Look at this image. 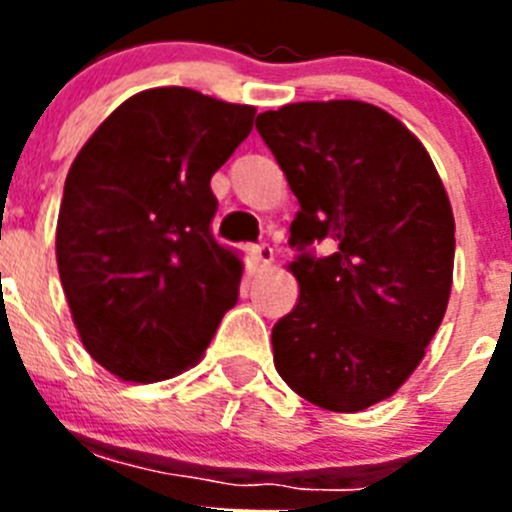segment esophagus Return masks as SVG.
Here are the masks:
<instances>
[{
  "mask_svg": "<svg viewBox=\"0 0 512 512\" xmlns=\"http://www.w3.org/2000/svg\"><path fill=\"white\" fill-rule=\"evenodd\" d=\"M253 261H256V266H269L271 261H274V248H271L269 243L256 246L253 248Z\"/></svg>",
  "mask_w": 512,
  "mask_h": 512,
  "instance_id": "34e87169",
  "label": "esophagus"
}]
</instances>
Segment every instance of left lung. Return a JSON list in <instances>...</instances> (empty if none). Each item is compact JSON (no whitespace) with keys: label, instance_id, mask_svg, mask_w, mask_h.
<instances>
[{"label":"left lung","instance_id":"obj_1","mask_svg":"<svg viewBox=\"0 0 512 512\" xmlns=\"http://www.w3.org/2000/svg\"><path fill=\"white\" fill-rule=\"evenodd\" d=\"M256 130L300 202L289 264L300 300L271 330L279 377L359 413L395 395L436 336L454 277V215L431 156L356 99L261 112ZM315 242H328L318 257Z\"/></svg>","mask_w":512,"mask_h":512}]
</instances>
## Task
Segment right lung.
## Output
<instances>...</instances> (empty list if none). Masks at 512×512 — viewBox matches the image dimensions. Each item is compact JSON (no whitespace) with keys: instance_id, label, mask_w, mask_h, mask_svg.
<instances>
[{"instance_id":"1","label":"right lung","mask_w":512,"mask_h":512,"mask_svg":"<svg viewBox=\"0 0 512 512\" xmlns=\"http://www.w3.org/2000/svg\"><path fill=\"white\" fill-rule=\"evenodd\" d=\"M256 110L187 87L140 92L71 164L56 259L81 343L125 382H161L202 359L238 302L243 261L212 235L210 179Z\"/></svg>"}]
</instances>
